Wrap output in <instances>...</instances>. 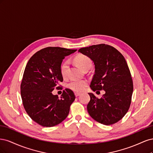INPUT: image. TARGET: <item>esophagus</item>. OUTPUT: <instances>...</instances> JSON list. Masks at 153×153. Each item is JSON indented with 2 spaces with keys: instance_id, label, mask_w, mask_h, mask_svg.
Here are the masks:
<instances>
[{
  "instance_id": "1",
  "label": "esophagus",
  "mask_w": 153,
  "mask_h": 153,
  "mask_svg": "<svg viewBox=\"0 0 153 153\" xmlns=\"http://www.w3.org/2000/svg\"><path fill=\"white\" fill-rule=\"evenodd\" d=\"M80 94H81L80 93V92H75V96H76V97L79 96Z\"/></svg>"
}]
</instances>
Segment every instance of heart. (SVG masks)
<instances>
[{"mask_svg": "<svg viewBox=\"0 0 153 153\" xmlns=\"http://www.w3.org/2000/svg\"><path fill=\"white\" fill-rule=\"evenodd\" d=\"M76 65L81 68L84 71L89 70L92 66V61L90 58L84 55H78L74 59ZM69 69V62L64 61L61 66V73L63 77H66L68 75ZM88 83L86 80H74L69 82L68 87L69 89L76 91V92H82L85 89L87 86Z\"/></svg>", "mask_w": 153, "mask_h": 153, "instance_id": "obj_1", "label": "heart"}]
</instances>
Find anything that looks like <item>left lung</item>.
<instances>
[{
  "instance_id": "left-lung-1",
  "label": "left lung",
  "mask_w": 153,
  "mask_h": 153,
  "mask_svg": "<svg viewBox=\"0 0 153 153\" xmlns=\"http://www.w3.org/2000/svg\"><path fill=\"white\" fill-rule=\"evenodd\" d=\"M78 52L94 62L95 71L91 89L105 92L100 99L89 93L91 100L87 106L88 113L95 121L104 125L118 122L128 112L133 89L126 60L117 50L105 44L82 48Z\"/></svg>"
}]
</instances>
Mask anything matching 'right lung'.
<instances>
[{"instance_id":"1","label":"right lung","mask_w":153,"mask_h":153,"mask_svg":"<svg viewBox=\"0 0 153 153\" xmlns=\"http://www.w3.org/2000/svg\"><path fill=\"white\" fill-rule=\"evenodd\" d=\"M76 50L48 47L38 51L27 62L21 84L25 110L34 121L45 127L62 123L75 100L73 92L66 89L62 96L53 95L55 87L63 81L61 66L63 59Z\"/></svg>"}]
</instances>
